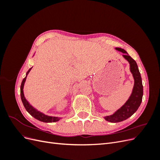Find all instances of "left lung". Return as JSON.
Wrapping results in <instances>:
<instances>
[{"mask_svg": "<svg viewBox=\"0 0 160 160\" xmlns=\"http://www.w3.org/2000/svg\"><path fill=\"white\" fill-rule=\"evenodd\" d=\"M115 49L124 53L123 57L129 63V69L133 77L134 85L132 94L124 105L116 111L113 114L103 117L106 121L111 123L123 122V121L130 118L138 109L140 105H141L143 93L141 74L139 72L136 62L122 48L116 47Z\"/></svg>", "mask_w": 160, "mask_h": 160, "instance_id": "obj_1", "label": "left lung"}]
</instances>
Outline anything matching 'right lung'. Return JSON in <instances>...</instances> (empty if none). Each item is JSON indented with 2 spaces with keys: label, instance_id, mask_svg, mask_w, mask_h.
<instances>
[{
  "label": "right lung",
  "instance_id": "obj_1",
  "mask_svg": "<svg viewBox=\"0 0 160 160\" xmlns=\"http://www.w3.org/2000/svg\"><path fill=\"white\" fill-rule=\"evenodd\" d=\"M31 69H32V67L28 69V71L27 72L26 77L23 79L21 85V100H22V102L23 103L24 107H25V108L28 111V113L31 115L33 118H35V119H38V121H41V122H45V123H51V122H58V121H59L62 118H58V117H52V116H49V115H47L44 114L43 113L41 112V111L36 109L35 108H33L32 106L29 103H28V101L26 99L25 95H24L23 88H24V85H25V83L26 81L27 77L28 74V72L31 71Z\"/></svg>",
  "mask_w": 160,
  "mask_h": 160
}]
</instances>
